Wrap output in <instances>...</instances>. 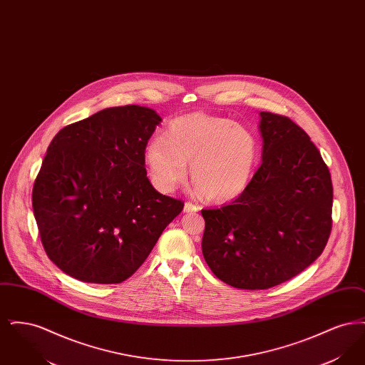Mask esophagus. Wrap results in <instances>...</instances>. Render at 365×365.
<instances>
[{
    "instance_id": "1",
    "label": "esophagus",
    "mask_w": 365,
    "mask_h": 365,
    "mask_svg": "<svg viewBox=\"0 0 365 365\" xmlns=\"http://www.w3.org/2000/svg\"><path fill=\"white\" fill-rule=\"evenodd\" d=\"M200 207L195 205V204H191V202H186L185 204V212L186 213H194V212H198Z\"/></svg>"
}]
</instances>
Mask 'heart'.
<instances>
[{
    "mask_svg": "<svg viewBox=\"0 0 365 365\" xmlns=\"http://www.w3.org/2000/svg\"><path fill=\"white\" fill-rule=\"evenodd\" d=\"M259 140L246 127L226 118L192 113L170 123L163 137L150 139L145 163L158 190L170 192L187 176L215 202L240 195L259 158Z\"/></svg>",
    "mask_w": 365,
    "mask_h": 365,
    "instance_id": "1",
    "label": "heart"
}]
</instances>
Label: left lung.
I'll return each mask as SVG.
<instances>
[{"label": "left lung", "instance_id": "left-lung-1", "mask_svg": "<svg viewBox=\"0 0 365 365\" xmlns=\"http://www.w3.org/2000/svg\"><path fill=\"white\" fill-rule=\"evenodd\" d=\"M262 163L230 205L202 209V255L227 284L264 290L302 272L332 227L329 167L292 119L261 112Z\"/></svg>", "mask_w": 365, "mask_h": 365}]
</instances>
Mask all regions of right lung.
Segmentation results:
<instances>
[{"label": "right lung", "instance_id": "1", "mask_svg": "<svg viewBox=\"0 0 365 365\" xmlns=\"http://www.w3.org/2000/svg\"><path fill=\"white\" fill-rule=\"evenodd\" d=\"M161 118L153 109L106 108L61 128L33 187V209L48 257L67 275L115 284L146 260L185 202L160 194L145 148Z\"/></svg>", "mask_w": 365, "mask_h": 365}]
</instances>
